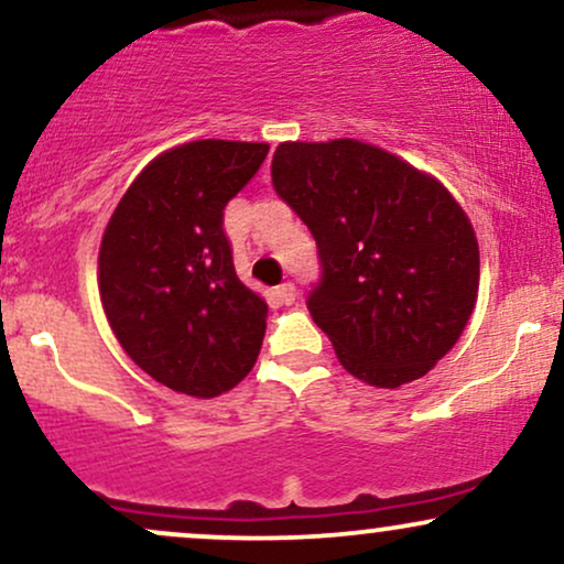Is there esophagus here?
Masks as SVG:
<instances>
[{"label":"esophagus","mask_w":564,"mask_h":564,"mask_svg":"<svg viewBox=\"0 0 564 564\" xmlns=\"http://www.w3.org/2000/svg\"><path fill=\"white\" fill-rule=\"evenodd\" d=\"M275 296H278V302H281V304H294L296 286H294V283H281V286L275 289Z\"/></svg>","instance_id":"1"}]
</instances>
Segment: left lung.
Masks as SVG:
<instances>
[{
  "instance_id": "left-lung-1",
  "label": "left lung",
  "mask_w": 564,
  "mask_h": 564,
  "mask_svg": "<svg viewBox=\"0 0 564 564\" xmlns=\"http://www.w3.org/2000/svg\"><path fill=\"white\" fill-rule=\"evenodd\" d=\"M270 175L317 241L307 310L341 368L376 389L423 378L478 302L476 230L449 188L357 139L283 141Z\"/></svg>"
}]
</instances>
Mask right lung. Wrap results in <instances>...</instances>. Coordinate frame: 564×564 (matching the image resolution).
Masks as SVG:
<instances>
[{"mask_svg":"<svg viewBox=\"0 0 564 564\" xmlns=\"http://www.w3.org/2000/svg\"><path fill=\"white\" fill-rule=\"evenodd\" d=\"M260 141H186L135 175L99 243V300L126 355L154 381L215 399L254 368L268 302L243 286L223 209L260 171Z\"/></svg>","mask_w":564,"mask_h":564,"instance_id":"add662e5","label":"right lung"}]
</instances>
